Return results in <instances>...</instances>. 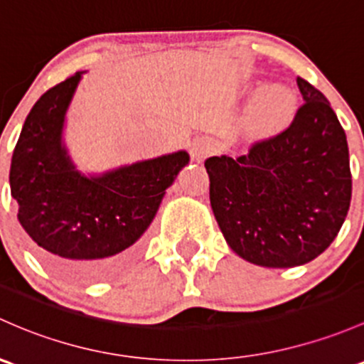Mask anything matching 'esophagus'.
Instances as JSON below:
<instances>
[{"label": "esophagus", "instance_id": "1", "mask_svg": "<svg viewBox=\"0 0 364 364\" xmlns=\"http://www.w3.org/2000/svg\"><path fill=\"white\" fill-rule=\"evenodd\" d=\"M213 151V144L209 141H195L192 144V159L195 162H202Z\"/></svg>", "mask_w": 364, "mask_h": 364}]
</instances>
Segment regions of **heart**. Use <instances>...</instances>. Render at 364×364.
I'll list each match as a JSON object with an SVG mask.
<instances>
[{"instance_id":"b5f03b06","label":"heart","mask_w":364,"mask_h":364,"mask_svg":"<svg viewBox=\"0 0 364 364\" xmlns=\"http://www.w3.org/2000/svg\"><path fill=\"white\" fill-rule=\"evenodd\" d=\"M293 113V95L286 87L267 85L252 95L247 108V122L251 127L269 131L288 122Z\"/></svg>"}]
</instances>
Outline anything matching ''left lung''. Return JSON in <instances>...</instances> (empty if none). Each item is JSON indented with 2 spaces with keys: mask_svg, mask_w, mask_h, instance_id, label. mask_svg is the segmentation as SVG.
<instances>
[{
  "mask_svg": "<svg viewBox=\"0 0 364 364\" xmlns=\"http://www.w3.org/2000/svg\"><path fill=\"white\" fill-rule=\"evenodd\" d=\"M296 85L304 105L284 131L205 160L225 240L269 269L304 265L328 250L353 193L347 137L330 101L300 76Z\"/></svg>",
  "mask_w": 364,
  "mask_h": 364,
  "instance_id": "left-lung-1",
  "label": "left lung"
}]
</instances>
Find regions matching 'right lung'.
<instances>
[{"instance_id": "1", "label": "right lung", "mask_w": 364, "mask_h": 364, "mask_svg": "<svg viewBox=\"0 0 364 364\" xmlns=\"http://www.w3.org/2000/svg\"><path fill=\"white\" fill-rule=\"evenodd\" d=\"M78 71L33 106L15 144L11 197L40 258L71 281H101L124 269L190 155L179 150L101 174L76 169L64 141Z\"/></svg>"}]
</instances>
